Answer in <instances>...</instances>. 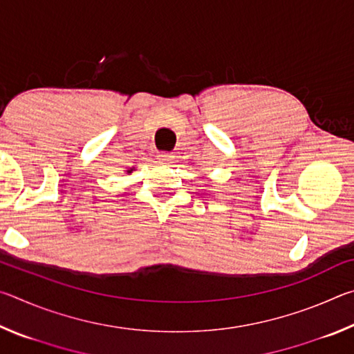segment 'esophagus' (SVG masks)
I'll use <instances>...</instances> for the list:
<instances>
[{"label":"esophagus","instance_id":"esophagus-1","mask_svg":"<svg viewBox=\"0 0 354 354\" xmlns=\"http://www.w3.org/2000/svg\"><path fill=\"white\" fill-rule=\"evenodd\" d=\"M158 159H159L160 164H170L171 159H173V156L170 153H159L158 154Z\"/></svg>","mask_w":354,"mask_h":354}]
</instances>
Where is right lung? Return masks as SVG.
<instances>
[{
	"mask_svg": "<svg viewBox=\"0 0 354 354\" xmlns=\"http://www.w3.org/2000/svg\"><path fill=\"white\" fill-rule=\"evenodd\" d=\"M133 170H134V167H133V169H129V170H128V173H133Z\"/></svg>",
	"mask_w": 354,
	"mask_h": 354,
	"instance_id": "right-lung-1",
	"label": "right lung"
}]
</instances>
